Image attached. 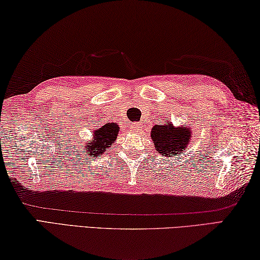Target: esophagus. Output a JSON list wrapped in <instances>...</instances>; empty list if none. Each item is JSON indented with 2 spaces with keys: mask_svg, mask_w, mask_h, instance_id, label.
I'll return each mask as SVG.
<instances>
[{
  "mask_svg": "<svg viewBox=\"0 0 260 260\" xmlns=\"http://www.w3.org/2000/svg\"><path fill=\"white\" fill-rule=\"evenodd\" d=\"M131 129H133L135 133H140V131L143 130V124H139V123H134V124L131 125Z\"/></svg>",
  "mask_w": 260,
  "mask_h": 260,
  "instance_id": "34e87169",
  "label": "esophagus"
}]
</instances>
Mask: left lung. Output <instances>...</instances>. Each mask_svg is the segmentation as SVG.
I'll list each match as a JSON object with an SVG mask.
<instances>
[{
    "label": "left lung",
    "mask_w": 260,
    "mask_h": 260,
    "mask_svg": "<svg viewBox=\"0 0 260 260\" xmlns=\"http://www.w3.org/2000/svg\"><path fill=\"white\" fill-rule=\"evenodd\" d=\"M151 137L154 145L162 155L177 156L184 153L186 146L189 142V130L186 127H174V125L167 123L165 125H156L153 127Z\"/></svg>",
    "instance_id": "left-lung-1"
}]
</instances>
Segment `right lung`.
Here are the masks:
<instances>
[{
  "label": "right lung",
  "instance_id": "add662e5",
  "mask_svg": "<svg viewBox=\"0 0 260 260\" xmlns=\"http://www.w3.org/2000/svg\"><path fill=\"white\" fill-rule=\"evenodd\" d=\"M115 136L111 134V131L107 129H99L94 135V140H91L92 143V146L90 147V154L91 151L93 152V155H98V154L103 153L105 151V147H107L108 145H112V140H114Z\"/></svg>",
  "mask_w": 260,
  "mask_h": 260
}]
</instances>
